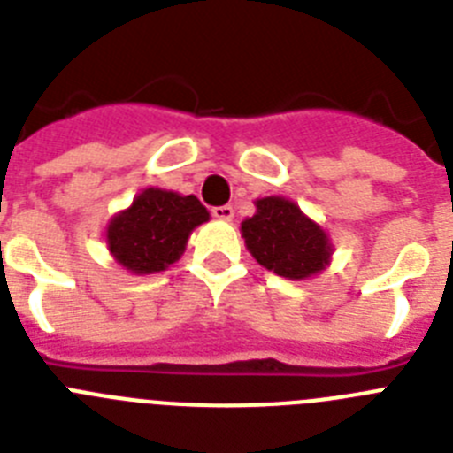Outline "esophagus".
<instances>
[{
	"instance_id": "1",
	"label": "esophagus",
	"mask_w": 453,
	"mask_h": 453,
	"mask_svg": "<svg viewBox=\"0 0 453 453\" xmlns=\"http://www.w3.org/2000/svg\"><path fill=\"white\" fill-rule=\"evenodd\" d=\"M211 213H213V218L226 219V222H229V219H234V206H229V203H226V206H215Z\"/></svg>"
}]
</instances>
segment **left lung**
<instances>
[{"mask_svg": "<svg viewBox=\"0 0 453 453\" xmlns=\"http://www.w3.org/2000/svg\"><path fill=\"white\" fill-rule=\"evenodd\" d=\"M242 238L256 261L286 279L324 270L331 247L326 234L283 197L256 202V215L242 222Z\"/></svg>", "mask_w": 453, "mask_h": 453, "instance_id": "1", "label": "left lung"}]
</instances>
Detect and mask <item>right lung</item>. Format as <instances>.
<instances>
[{"mask_svg":"<svg viewBox=\"0 0 453 453\" xmlns=\"http://www.w3.org/2000/svg\"><path fill=\"white\" fill-rule=\"evenodd\" d=\"M206 219L208 211L195 195L147 188L108 224V250L135 274L161 272L179 261L190 231Z\"/></svg>","mask_w":453,"mask_h":453,"instance_id":"obj_1","label":"right lung"}]
</instances>
